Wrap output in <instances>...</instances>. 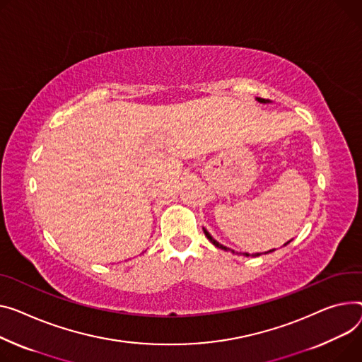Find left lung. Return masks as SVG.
<instances>
[{
	"mask_svg": "<svg viewBox=\"0 0 362 362\" xmlns=\"http://www.w3.org/2000/svg\"><path fill=\"white\" fill-rule=\"evenodd\" d=\"M256 100L259 102V103H272L271 100H268V99H262V98H256ZM204 230V233H205V235H206V238L209 240V242L215 246V247H218V249H221V250H226V252H231V253H234V255H238L237 252H234V250H231V249H228V247H226V246H223L221 243H218V242H216V240L206 231V228H202ZM290 242H291V240H290ZM290 242H286L284 246H286L288 243H290ZM275 249H272V250H268V252H264V253H272ZM243 256H253V257H256V256H260V253H253V255H249V253H243Z\"/></svg>",
	"mask_w": 362,
	"mask_h": 362,
	"instance_id": "left-lung-1",
	"label": "left lung"
}]
</instances>
